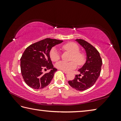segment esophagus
<instances>
[{"label": "esophagus", "mask_w": 121, "mask_h": 121, "mask_svg": "<svg viewBox=\"0 0 121 121\" xmlns=\"http://www.w3.org/2000/svg\"><path fill=\"white\" fill-rule=\"evenodd\" d=\"M62 71L63 73H68V71H65V70H62Z\"/></svg>", "instance_id": "1"}]
</instances>
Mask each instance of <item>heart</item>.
I'll return each mask as SVG.
<instances>
[{
    "instance_id": "obj_1",
    "label": "heart",
    "mask_w": 121,
    "mask_h": 121,
    "mask_svg": "<svg viewBox=\"0 0 121 121\" xmlns=\"http://www.w3.org/2000/svg\"><path fill=\"white\" fill-rule=\"evenodd\" d=\"M62 48L65 51L70 52L71 55L70 60H74L78 65H83L85 62V56L82 52H79V48L77 45L73 42H69L62 46ZM50 57L52 61H57L60 59V54L56 48H53L50 52ZM74 61L70 62L59 61L56 64L57 68L62 70L68 71L76 67L77 64Z\"/></svg>"
}]
</instances>
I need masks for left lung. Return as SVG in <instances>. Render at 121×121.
<instances>
[{
  "instance_id": "left-lung-1",
  "label": "left lung",
  "mask_w": 121,
  "mask_h": 121,
  "mask_svg": "<svg viewBox=\"0 0 121 121\" xmlns=\"http://www.w3.org/2000/svg\"><path fill=\"white\" fill-rule=\"evenodd\" d=\"M76 41L85 50L86 60L81 68L78 70L80 73L76 75L75 78L68 81L69 84L77 91H84L95 84L99 77L102 65L100 54L95 47L81 39Z\"/></svg>"
}]
</instances>
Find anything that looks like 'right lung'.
Wrapping results in <instances>:
<instances>
[{
  "instance_id": "add662e5",
  "label": "right lung",
  "mask_w": 121,
  "mask_h": 121,
  "mask_svg": "<svg viewBox=\"0 0 121 121\" xmlns=\"http://www.w3.org/2000/svg\"><path fill=\"white\" fill-rule=\"evenodd\" d=\"M63 40L46 38L30 45L24 51L21 58V71L25 83L34 89H42L50 83L57 70L53 67L50 52L53 46ZM50 69L44 74L43 69Z\"/></svg>"
}]
</instances>
